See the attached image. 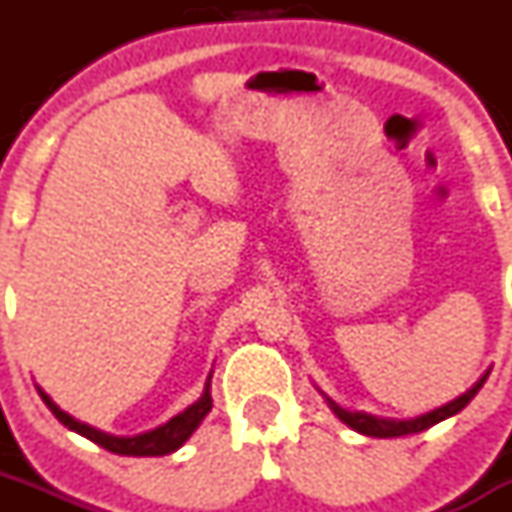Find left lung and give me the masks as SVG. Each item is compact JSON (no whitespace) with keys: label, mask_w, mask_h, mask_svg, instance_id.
<instances>
[{"label":"left lung","mask_w":512,"mask_h":512,"mask_svg":"<svg viewBox=\"0 0 512 512\" xmlns=\"http://www.w3.org/2000/svg\"><path fill=\"white\" fill-rule=\"evenodd\" d=\"M489 377V369L484 372L479 380L471 385V388L466 390V393H461L458 398H453L450 403H445V406H440V409H432L427 411V414L422 416H414V419H382V416H375V414H364V411H349V409H341L336 401H330L328 395L322 393V398L328 401L330 411L341 419L346 427H351L354 432H359V435H367V437H403V435H416V432H424V429L435 427V424L445 422V419H450V416H455L461 409H466L468 403H471V398H474L479 390H482V385L487 382Z\"/></svg>","instance_id":"1"}]
</instances>
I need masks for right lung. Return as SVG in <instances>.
I'll return each instance as SVG.
<instances>
[{"instance_id":"add662e5","label":"right lung","mask_w":512,"mask_h":512,"mask_svg":"<svg viewBox=\"0 0 512 512\" xmlns=\"http://www.w3.org/2000/svg\"><path fill=\"white\" fill-rule=\"evenodd\" d=\"M210 377L213 372L208 375L205 380V388L203 395L197 398L192 406H187L184 411H179L176 416H171L169 422L161 424L156 429H148V432H140V435H132V437H119V435H109V432H101V429L90 427V424L80 422L75 416H70L67 411H62L57 403L51 401L49 395L44 390L38 388V395L44 398V403L49 406V411L57 416L59 422L64 424L67 429L77 432V435L88 437L90 442H96L101 448H106L109 453H117V455H137V458H145V455H169L174 450H179L184 442L190 440L192 432H195L203 419L208 416V411L213 409V398H210Z\"/></svg>"}]
</instances>
